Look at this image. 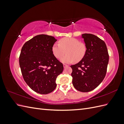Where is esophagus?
<instances>
[{
  "mask_svg": "<svg viewBox=\"0 0 124 124\" xmlns=\"http://www.w3.org/2000/svg\"><path fill=\"white\" fill-rule=\"evenodd\" d=\"M63 68H66V67H67L68 66V65H66V64H63Z\"/></svg>",
  "mask_w": 124,
  "mask_h": 124,
  "instance_id": "obj_1",
  "label": "esophagus"
}]
</instances>
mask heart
Wrapping results in <instances>:
<instances>
[{"label": "heart", "mask_w": 124, "mask_h": 124, "mask_svg": "<svg viewBox=\"0 0 124 124\" xmlns=\"http://www.w3.org/2000/svg\"><path fill=\"white\" fill-rule=\"evenodd\" d=\"M86 46L80 40L74 38L65 37L60 39L58 43H54L52 46V52L57 59H61L63 63L78 62L83 59L86 53Z\"/></svg>", "instance_id": "obj_1"}]
</instances>
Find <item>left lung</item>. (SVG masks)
I'll list each match as a JSON object with an SVG mask.
<instances>
[{"instance_id": "8db88e82", "label": "left lung", "mask_w": 124, "mask_h": 124, "mask_svg": "<svg viewBox=\"0 0 124 124\" xmlns=\"http://www.w3.org/2000/svg\"><path fill=\"white\" fill-rule=\"evenodd\" d=\"M86 46L84 57L77 64L71 66L72 69L73 85L78 91L88 92L96 88L106 76L109 56L104 41L91 34L82 35Z\"/></svg>"}]
</instances>
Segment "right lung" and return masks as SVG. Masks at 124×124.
Returning a JSON list of instances; mask_svg holds the SVG:
<instances>
[{
    "instance_id": "add662e5",
    "label": "right lung",
    "mask_w": 124,
    "mask_h": 124,
    "mask_svg": "<svg viewBox=\"0 0 124 124\" xmlns=\"http://www.w3.org/2000/svg\"><path fill=\"white\" fill-rule=\"evenodd\" d=\"M56 41L51 36L39 35L27 41L22 48L19 63L22 76L29 87L40 94L54 91L56 78L63 70L62 63L52 52Z\"/></svg>"
}]
</instances>
